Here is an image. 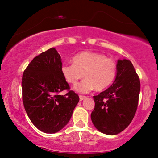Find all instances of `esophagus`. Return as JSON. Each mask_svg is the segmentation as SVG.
I'll return each mask as SVG.
<instances>
[{"instance_id": "1", "label": "esophagus", "mask_w": 158, "mask_h": 158, "mask_svg": "<svg viewBox=\"0 0 158 158\" xmlns=\"http://www.w3.org/2000/svg\"><path fill=\"white\" fill-rule=\"evenodd\" d=\"M85 98H86V97H85V96H79V101L84 100Z\"/></svg>"}]
</instances>
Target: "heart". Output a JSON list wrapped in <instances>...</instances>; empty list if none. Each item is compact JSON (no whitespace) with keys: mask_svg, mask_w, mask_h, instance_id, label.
Masks as SVG:
<instances>
[{"mask_svg":"<svg viewBox=\"0 0 158 158\" xmlns=\"http://www.w3.org/2000/svg\"><path fill=\"white\" fill-rule=\"evenodd\" d=\"M117 65L115 62L103 54L85 51L76 55L73 64H64L61 72L68 83L76 85L83 77L82 81L74 87L81 94H86L96 88L104 90L113 83L115 77Z\"/></svg>","mask_w":158,"mask_h":158,"instance_id":"heart-1","label":"heart"}]
</instances>
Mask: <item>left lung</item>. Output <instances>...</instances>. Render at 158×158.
<instances>
[{
  "mask_svg": "<svg viewBox=\"0 0 158 158\" xmlns=\"http://www.w3.org/2000/svg\"><path fill=\"white\" fill-rule=\"evenodd\" d=\"M140 83L133 64L126 59L118 60L113 85L94 96V125L102 133L115 135L130 125L136 113Z\"/></svg>",
  "mask_w": 158,
  "mask_h": 158,
  "instance_id": "1",
  "label": "left lung"
}]
</instances>
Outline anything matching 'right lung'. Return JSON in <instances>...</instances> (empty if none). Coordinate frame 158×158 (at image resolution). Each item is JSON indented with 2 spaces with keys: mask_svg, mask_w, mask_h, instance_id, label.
Segmentation results:
<instances>
[{
  "mask_svg": "<svg viewBox=\"0 0 158 158\" xmlns=\"http://www.w3.org/2000/svg\"><path fill=\"white\" fill-rule=\"evenodd\" d=\"M62 59L51 48L30 62L22 78L23 102L28 118L38 130L56 133L69 122L79 96L70 87L62 72ZM69 92L59 95L62 90Z\"/></svg>",
  "mask_w": 158,
  "mask_h": 158,
  "instance_id": "obj_1",
  "label": "right lung"
}]
</instances>
